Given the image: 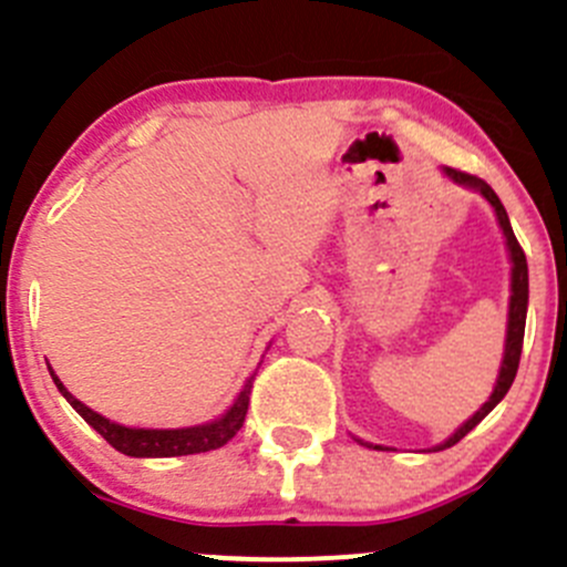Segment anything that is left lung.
I'll return each instance as SVG.
<instances>
[{
	"label": "left lung",
	"instance_id": "obj_1",
	"mask_svg": "<svg viewBox=\"0 0 567 567\" xmlns=\"http://www.w3.org/2000/svg\"><path fill=\"white\" fill-rule=\"evenodd\" d=\"M453 181L463 183V186H472L477 188L480 194H483L485 199H488L491 205H494L496 210V219H499L502 225V233H505L507 238V249H511V260H513V296H511V318H507V346H505V359H502V370H499V379H496V386H494V394L488 398V403H483V409L477 411V414L472 416V420L466 422V425L458 427V431L453 433V436L447 439V442L442 444L439 450H447L453 447V444H458L463 436H466L468 431H472L474 425H480V420H485V414H488L491 409H494L496 403H499L502 398H505L507 390L513 386V379H516L518 373V362H522V346H524V323H527V299H529V274H527V255H524L522 244H518L516 233H513L511 227V219H507V210L505 205L499 203V197L494 194V188L488 186V183L483 181V177L477 175H468L463 173V169H453L447 167L444 169Z\"/></svg>",
	"mask_w": 567,
	"mask_h": 567
}]
</instances>
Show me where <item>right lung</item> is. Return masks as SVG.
<instances>
[{"label": "right lung", "instance_id": "right-lung-1", "mask_svg": "<svg viewBox=\"0 0 567 567\" xmlns=\"http://www.w3.org/2000/svg\"><path fill=\"white\" fill-rule=\"evenodd\" d=\"M51 370V368H49ZM56 390L65 394L68 403L84 416V422L95 427L101 436L112 444L117 453L123 455H134V458H173V455H194V453H208V450H219L241 431L244 420H247V409H249V386H244V392L238 394V400L233 403V409L227 411L221 420L208 422V425H197V427H181V431H142V427H123L109 422L106 416L95 414L93 409L82 403V400L73 398L65 386L60 384L54 373Z\"/></svg>", "mask_w": 567, "mask_h": 567}]
</instances>
